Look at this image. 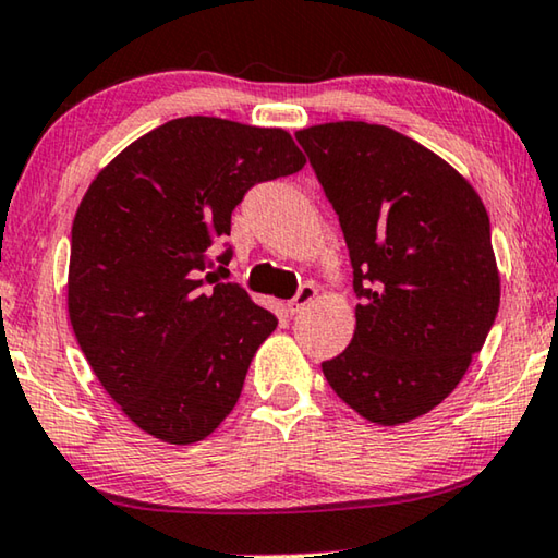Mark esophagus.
I'll list each match as a JSON object with an SVG mask.
<instances>
[{"instance_id": "1", "label": "esophagus", "mask_w": 558, "mask_h": 558, "mask_svg": "<svg viewBox=\"0 0 558 558\" xmlns=\"http://www.w3.org/2000/svg\"><path fill=\"white\" fill-rule=\"evenodd\" d=\"M315 298H317L315 286H311V282H305V286L298 290V295L293 300H288V313L290 315H298L300 311H305V307L311 305Z\"/></svg>"}]
</instances>
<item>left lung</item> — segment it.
Here are the masks:
<instances>
[{
  "instance_id": "8db88e82",
  "label": "left lung",
  "mask_w": 558,
  "mask_h": 558,
  "mask_svg": "<svg viewBox=\"0 0 558 558\" xmlns=\"http://www.w3.org/2000/svg\"><path fill=\"white\" fill-rule=\"evenodd\" d=\"M352 263L355 335L323 362L335 395L395 427L445 400L499 311L489 216L445 158L390 126L300 129Z\"/></svg>"
}]
</instances>
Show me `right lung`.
<instances>
[{
    "instance_id": "1",
    "label": "right lung",
    "mask_w": 558,
    "mask_h": 558,
    "mask_svg": "<svg viewBox=\"0 0 558 558\" xmlns=\"http://www.w3.org/2000/svg\"><path fill=\"white\" fill-rule=\"evenodd\" d=\"M303 166L288 131L183 117L88 185L72 226L69 320L104 390L146 435L193 445L231 414L278 320L235 282L203 276L206 251L231 235L247 189Z\"/></svg>"
}]
</instances>
